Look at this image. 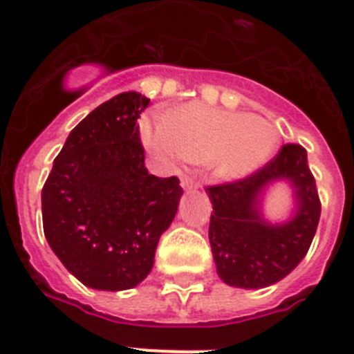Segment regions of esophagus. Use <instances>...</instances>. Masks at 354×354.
I'll return each mask as SVG.
<instances>
[{
	"mask_svg": "<svg viewBox=\"0 0 354 354\" xmlns=\"http://www.w3.org/2000/svg\"><path fill=\"white\" fill-rule=\"evenodd\" d=\"M182 187L185 189V191H191V189H194V187H196V183H194V180H192V178L185 176V178H182Z\"/></svg>",
	"mask_w": 354,
	"mask_h": 354,
	"instance_id": "34e87169",
	"label": "esophagus"
}]
</instances>
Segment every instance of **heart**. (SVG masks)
Listing matches in <instances>:
<instances>
[{"label": "heart", "mask_w": 354, "mask_h": 354, "mask_svg": "<svg viewBox=\"0 0 354 354\" xmlns=\"http://www.w3.org/2000/svg\"><path fill=\"white\" fill-rule=\"evenodd\" d=\"M140 138L149 154L165 167L207 163L218 180L229 183L263 167L280 142L272 123L205 103H187L158 120L143 118Z\"/></svg>", "instance_id": "b5f03b06"}]
</instances>
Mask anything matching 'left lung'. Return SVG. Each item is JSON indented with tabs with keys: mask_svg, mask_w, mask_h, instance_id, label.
I'll list each match as a JSON object with an SVG mask.
<instances>
[{
	"mask_svg": "<svg viewBox=\"0 0 354 354\" xmlns=\"http://www.w3.org/2000/svg\"><path fill=\"white\" fill-rule=\"evenodd\" d=\"M280 181L292 189L293 211L287 221L272 224L263 214V198ZM205 192L212 203V258L227 286L269 287L304 260L320 220V200L301 145H283L277 158L252 176L207 187Z\"/></svg>",
	"mask_w": 354,
	"mask_h": 354,
	"instance_id": "8db88e82",
	"label": "left lung"
}]
</instances>
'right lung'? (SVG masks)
I'll use <instances>...</instances> for the list:
<instances>
[{"label": "right lung", "instance_id": "right-lung-1", "mask_svg": "<svg viewBox=\"0 0 354 354\" xmlns=\"http://www.w3.org/2000/svg\"><path fill=\"white\" fill-rule=\"evenodd\" d=\"M147 96L111 97L71 131L41 191L43 231L65 269L97 291L142 283L178 212L180 180L145 169L138 118Z\"/></svg>", "mask_w": 354, "mask_h": 354}]
</instances>
